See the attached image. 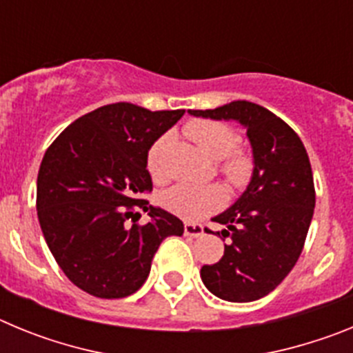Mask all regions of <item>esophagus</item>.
<instances>
[{
  "mask_svg": "<svg viewBox=\"0 0 353 353\" xmlns=\"http://www.w3.org/2000/svg\"><path fill=\"white\" fill-rule=\"evenodd\" d=\"M203 226H199V224H191V223H185L183 226V235L185 236H192V239H198V236L203 235Z\"/></svg>",
  "mask_w": 353,
  "mask_h": 353,
  "instance_id": "34e87169",
  "label": "esophagus"
}]
</instances>
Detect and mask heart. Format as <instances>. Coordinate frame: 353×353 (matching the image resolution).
<instances>
[{
    "label": "heart",
    "mask_w": 353,
    "mask_h": 353,
    "mask_svg": "<svg viewBox=\"0 0 353 353\" xmlns=\"http://www.w3.org/2000/svg\"><path fill=\"white\" fill-rule=\"evenodd\" d=\"M187 136L199 146L207 157L219 162V173L233 187H244L252 174L254 162L249 152L236 148V134L226 123L214 120H194L185 125ZM166 146V136L159 138L146 154V168L155 182L164 180L161 166L162 150ZM159 201L171 214L187 221H198L215 212L224 203V191L219 185H192L176 183L162 191Z\"/></svg>",
    "instance_id": "b5f03b06"
}]
</instances>
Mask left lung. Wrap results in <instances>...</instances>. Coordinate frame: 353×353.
Returning a JSON list of instances; mask_svg holds the SVG:
<instances>
[{
  "instance_id": "left-lung-1",
  "label": "left lung",
  "mask_w": 353,
  "mask_h": 353,
  "mask_svg": "<svg viewBox=\"0 0 353 353\" xmlns=\"http://www.w3.org/2000/svg\"><path fill=\"white\" fill-rule=\"evenodd\" d=\"M192 117L235 120L248 130L252 176L232 207L215 215L226 230L224 254L201 267V281L215 297L251 302L269 295L297 263L314 212L310 157L295 130L269 109L233 101L215 109H189Z\"/></svg>"
}]
</instances>
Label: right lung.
I'll return each instance as SVG.
<instances>
[{"mask_svg": "<svg viewBox=\"0 0 353 353\" xmlns=\"http://www.w3.org/2000/svg\"><path fill=\"white\" fill-rule=\"evenodd\" d=\"M183 113L102 105L70 123L43 155L37 179L43 239L65 276L93 297L138 292L162 240L183 233L179 217L141 199L152 191L150 146ZM139 210L149 212L146 225L137 223Z\"/></svg>", "mask_w": 353, "mask_h": 353, "instance_id": "1", "label": "right lung"}]
</instances>
